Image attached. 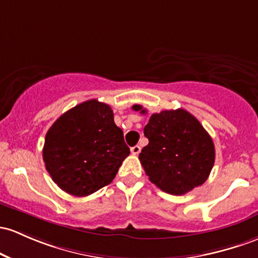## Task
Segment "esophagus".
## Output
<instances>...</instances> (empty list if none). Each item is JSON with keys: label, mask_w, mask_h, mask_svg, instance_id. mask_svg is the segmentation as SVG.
<instances>
[{"label": "esophagus", "mask_w": 258, "mask_h": 258, "mask_svg": "<svg viewBox=\"0 0 258 258\" xmlns=\"http://www.w3.org/2000/svg\"><path fill=\"white\" fill-rule=\"evenodd\" d=\"M140 152H141V147L140 146H135V147H132V148H131V153L134 155L140 154Z\"/></svg>", "instance_id": "obj_1"}]
</instances>
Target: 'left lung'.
I'll return each mask as SVG.
<instances>
[{
  "label": "left lung",
  "instance_id": "1",
  "mask_svg": "<svg viewBox=\"0 0 258 258\" xmlns=\"http://www.w3.org/2000/svg\"><path fill=\"white\" fill-rule=\"evenodd\" d=\"M135 111L147 114L142 105ZM149 143L140 160L151 182L170 195L187 194L205 183L213 168L216 149L200 121L183 109L153 114L144 127Z\"/></svg>",
  "mask_w": 258,
  "mask_h": 258
}]
</instances>
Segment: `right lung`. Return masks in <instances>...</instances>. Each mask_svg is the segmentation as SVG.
Segmentation results:
<instances>
[{
  "label": "right lung",
  "mask_w": 258,
  "mask_h": 258,
  "mask_svg": "<svg viewBox=\"0 0 258 258\" xmlns=\"http://www.w3.org/2000/svg\"><path fill=\"white\" fill-rule=\"evenodd\" d=\"M128 154L111 107L97 99L61 115L47 131L42 149L53 182L76 197L89 196L109 185Z\"/></svg>",
  "instance_id": "right-lung-1"
}]
</instances>
